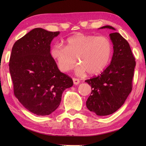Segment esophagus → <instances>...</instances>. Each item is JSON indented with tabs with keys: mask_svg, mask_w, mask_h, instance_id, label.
I'll return each instance as SVG.
<instances>
[{
	"mask_svg": "<svg viewBox=\"0 0 146 146\" xmlns=\"http://www.w3.org/2000/svg\"><path fill=\"white\" fill-rule=\"evenodd\" d=\"M73 81L74 84H75V85L78 84L79 82H80V80H79L78 78H73Z\"/></svg>",
	"mask_w": 146,
	"mask_h": 146,
	"instance_id": "esophagus-1",
	"label": "esophagus"
}]
</instances>
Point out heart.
Returning <instances> with one entry per match:
<instances>
[{
	"instance_id": "obj_1",
	"label": "heart",
	"mask_w": 146,
	"mask_h": 146,
	"mask_svg": "<svg viewBox=\"0 0 146 146\" xmlns=\"http://www.w3.org/2000/svg\"><path fill=\"white\" fill-rule=\"evenodd\" d=\"M66 47L56 43L51 47L50 55L62 72L75 67L76 57L80 64L76 68L77 75L88 72L95 75L107 66L112 52V44L105 36L79 33L69 37Z\"/></svg>"
}]
</instances>
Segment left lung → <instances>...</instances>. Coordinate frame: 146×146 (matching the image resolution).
I'll return each instance as SVG.
<instances>
[{
	"mask_svg": "<svg viewBox=\"0 0 146 146\" xmlns=\"http://www.w3.org/2000/svg\"><path fill=\"white\" fill-rule=\"evenodd\" d=\"M112 26H105L100 29ZM113 44L111 62L100 74L85 80L91 86V93L86 101L90 111L98 116H106L117 111L132 90V80L136 66L130 46L120 33L110 34Z\"/></svg>",
	"mask_w": 146,
	"mask_h": 146,
	"instance_id": "1",
	"label": "left lung"
}]
</instances>
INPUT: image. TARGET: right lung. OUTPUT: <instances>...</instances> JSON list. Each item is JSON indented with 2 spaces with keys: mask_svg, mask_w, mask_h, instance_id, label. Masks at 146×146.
Wrapping results in <instances>:
<instances>
[{
  "mask_svg": "<svg viewBox=\"0 0 146 146\" xmlns=\"http://www.w3.org/2000/svg\"><path fill=\"white\" fill-rule=\"evenodd\" d=\"M59 33L35 28L12 48L9 66L14 94L24 108L36 115L55 111L63 91L73 84L50 55L51 41Z\"/></svg>",
  "mask_w": 146,
  "mask_h": 146,
  "instance_id": "1",
  "label": "right lung"
}]
</instances>
